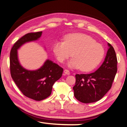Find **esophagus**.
I'll return each mask as SVG.
<instances>
[{
    "label": "esophagus",
    "mask_w": 127,
    "mask_h": 127,
    "mask_svg": "<svg viewBox=\"0 0 127 127\" xmlns=\"http://www.w3.org/2000/svg\"><path fill=\"white\" fill-rule=\"evenodd\" d=\"M64 73H65V74H67V75H69L70 74V71H69V70H68V69H64Z\"/></svg>",
    "instance_id": "1"
}]
</instances>
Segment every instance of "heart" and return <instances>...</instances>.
I'll list each match as a JSON object with an SVG mask.
<instances>
[{"mask_svg": "<svg viewBox=\"0 0 127 127\" xmlns=\"http://www.w3.org/2000/svg\"><path fill=\"white\" fill-rule=\"evenodd\" d=\"M53 50L60 63H63L71 56L73 58L69 62V66L80 68L83 71L95 69L104 54L102 45L90 36L82 33L71 34L64 38V41H56Z\"/></svg>", "mask_w": 127, "mask_h": 127, "instance_id": "1", "label": "heart"}]
</instances>
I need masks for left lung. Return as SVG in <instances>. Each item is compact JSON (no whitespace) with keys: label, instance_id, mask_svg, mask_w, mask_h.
Returning a JSON list of instances; mask_svg holds the SVG:
<instances>
[{"label":"left lung","instance_id":"obj_1","mask_svg":"<svg viewBox=\"0 0 127 127\" xmlns=\"http://www.w3.org/2000/svg\"><path fill=\"white\" fill-rule=\"evenodd\" d=\"M104 61L93 73L75 75L73 87L75 98L83 103L96 102L102 99L111 88L117 71V58L114 48L108 43Z\"/></svg>","mask_w":127,"mask_h":127}]
</instances>
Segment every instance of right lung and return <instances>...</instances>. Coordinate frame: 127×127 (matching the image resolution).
<instances>
[{
  "mask_svg": "<svg viewBox=\"0 0 127 127\" xmlns=\"http://www.w3.org/2000/svg\"><path fill=\"white\" fill-rule=\"evenodd\" d=\"M41 34L42 32L26 34L14 43L10 53L11 78L23 95L36 101L43 100L50 95L53 86L61 78L63 71L61 66L49 60L34 71L26 70L20 65L17 49L25 43L37 40Z\"/></svg>",
  "mask_w": 127,
  "mask_h": 127,
  "instance_id": "right-lung-1",
  "label": "right lung"
}]
</instances>
